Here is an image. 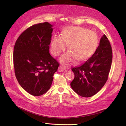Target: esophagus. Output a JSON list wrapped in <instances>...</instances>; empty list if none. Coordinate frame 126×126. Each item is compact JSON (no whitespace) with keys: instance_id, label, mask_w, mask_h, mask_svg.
Segmentation results:
<instances>
[{"instance_id":"esophagus-1","label":"esophagus","mask_w":126,"mask_h":126,"mask_svg":"<svg viewBox=\"0 0 126 126\" xmlns=\"http://www.w3.org/2000/svg\"><path fill=\"white\" fill-rule=\"evenodd\" d=\"M58 71L59 72H63V71H66V68L63 67V66H60L59 67V69H58Z\"/></svg>"}]
</instances>
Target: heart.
Returning <instances> with one entry per match:
<instances>
[{
    "label": "heart",
    "mask_w": 126,
    "mask_h": 126,
    "mask_svg": "<svg viewBox=\"0 0 126 126\" xmlns=\"http://www.w3.org/2000/svg\"><path fill=\"white\" fill-rule=\"evenodd\" d=\"M96 32L81 27L69 26L64 28L62 35H55L51 42V52L59 56L65 50L67 45L70 51L63 54L60 60L65 64L74 63L77 59L84 60L92 55L98 45Z\"/></svg>",
    "instance_id": "heart-1"
}]
</instances>
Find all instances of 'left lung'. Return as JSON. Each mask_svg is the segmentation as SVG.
I'll return each instance as SVG.
<instances>
[{
	"label": "left lung",
	"instance_id": "8db88e82",
	"mask_svg": "<svg viewBox=\"0 0 126 126\" xmlns=\"http://www.w3.org/2000/svg\"><path fill=\"white\" fill-rule=\"evenodd\" d=\"M112 54L110 42L103 35L94 55L80 66L71 69L75 78L70 86L75 93L81 97H90L101 90L108 79Z\"/></svg>",
	"mask_w": 126,
	"mask_h": 126
}]
</instances>
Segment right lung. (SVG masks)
Returning <instances> with one entry per match:
<instances>
[{
	"mask_svg": "<svg viewBox=\"0 0 126 126\" xmlns=\"http://www.w3.org/2000/svg\"><path fill=\"white\" fill-rule=\"evenodd\" d=\"M53 26L34 25L18 37L13 54L15 74L21 87L34 96L47 93L59 63L49 54Z\"/></svg>",
	"mask_w": 126,
	"mask_h": 126,
	"instance_id": "right-lung-1",
	"label": "right lung"
}]
</instances>
